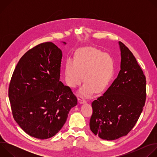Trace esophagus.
Segmentation results:
<instances>
[{"label":"esophagus","mask_w":157,"mask_h":157,"mask_svg":"<svg viewBox=\"0 0 157 157\" xmlns=\"http://www.w3.org/2000/svg\"><path fill=\"white\" fill-rule=\"evenodd\" d=\"M78 102L80 103V104H84V103H86V101L82 97H80L78 98Z\"/></svg>","instance_id":"obj_1"}]
</instances>
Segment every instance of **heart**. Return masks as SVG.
Instances as JSON below:
<instances>
[{
	"instance_id": "heart-1",
	"label": "heart",
	"mask_w": 157,
	"mask_h": 157,
	"mask_svg": "<svg viewBox=\"0 0 157 157\" xmlns=\"http://www.w3.org/2000/svg\"><path fill=\"white\" fill-rule=\"evenodd\" d=\"M114 63L112 56L96 48L79 50L75 61L69 58L64 67V79L69 87L75 88L82 79L85 82L79 93L91 95L94 90L99 93L107 86L114 76Z\"/></svg>"
}]
</instances>
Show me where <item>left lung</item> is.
Instances as JSON below:
<instances>
[{"label":"left lung","instance_id":"left-lung-1","mask_svg":"<svg viewBox=\"0 0 157 157\" xmlns=\"http://www.w3.org/2000/svg\"><path fill=\"white\" fill-rule=\"evenodd\" d=\"M121 70L102 96L92 102L89 126L101 139L113 140L125 136L137 123L146 100V78L135 56L119 42Z\"/></svg>","mask_w":157,"mask_h":157}]
</instances>
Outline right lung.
I'll return each instance as SVG.
<instances>
[{"instance_id":"right-lung-1","label":"right lung","mask_w":157,"mask_h":157,"mask_svg":"<svg viewBox=\"0 0 157 157\" xmlns=\"http://www.w3.org/2000/svg\"><path fill=\"white\" fill-rule=\"evenodd\" d=\"M61 58L62 52L54 43H40L22 56L10 80L9 98L13 119L36 139L55 136L77 104L70 87L59 81Z\"/></svg>"}]
</instances>
